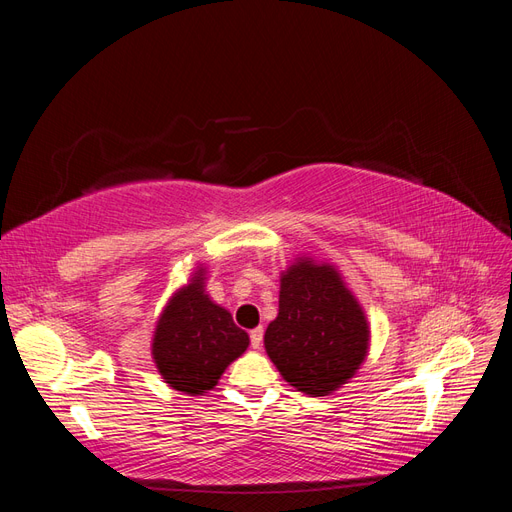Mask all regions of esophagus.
Listing matches in <instances>:
<instances>
[{"label":"esophagus","mask_w":512,"mask_h":512,"mask_svg":"<svg viewBox=\"0 0 512 512\" xmlns=\"http://www.w3.org/2000/svg\"><path fill=\"white\" fill-rule=\"evenodd\" d=\"M262 335H265V329H262V327H256V329L250 331V339H252V348H254V350H260V346H262Z\"/></svg>","instance_id":"34e87169"}]
</instances>
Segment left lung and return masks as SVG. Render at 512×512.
<instances>
[{
    "label": "left lung",
    "mask_w": 512,
    "mask_h": 512,
    "mask_svg": "<svg viewBox=\"0 0 512 512\" xmlns=\"http://www.w3.org/2000/svg\"><path fill=\"white\" fill-rule=\"evenodd\" d=\"M371 342L363 305L327 260L301 254L280 273V309L265 331V350L294 389L327 397L348 384Z\"/></svg>",
    "instance_id": "left-lung-1"
}]
</instances>
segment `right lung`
<instances>
[{"mask_svg": "<svg viewBox=\"0 0 512 512\" xmlns=\"http://www.w3.org/2000/svg\"><path fill=\"white\" fill-rule=\"evenodd\" d=\"M250 346L226 307L207 292V267H194L190 280L177 288L156 320L151 359L158 374L181 395H205L220 382L226 367Z\"/></svg>", "mask_w": 512, "mask_h": 512, "instance_id": "add662e5", "label": "right lung"}]
</instances>
